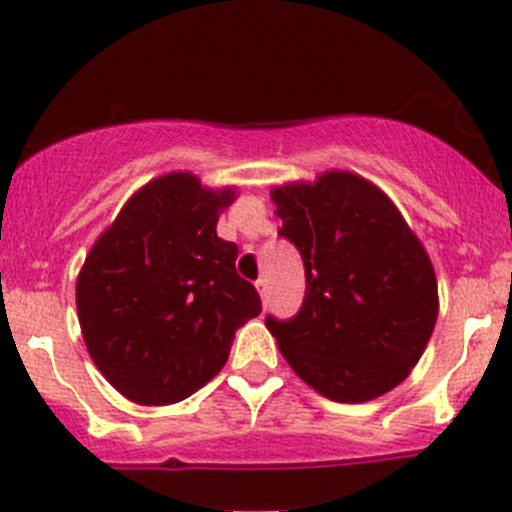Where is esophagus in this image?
Segmentation results:
<instances>
[{
  "label": "esophagus",
  "instance_id": "1",
  "mask_svg": "<svg viewBox=\"0 0 512 512\" xmlns=\"http://www.w3.org/2000/svg\"><path fill=\"white\" fill-rule=\"evenodd\" d=\"M256 291H258V296H261V301L266 303L268 301V281H266V278H258Z\"/></svg>",
  "mask_w": 512,
  "mask_h": 512
}]
</instances>
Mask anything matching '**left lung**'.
I'll list each match as a JSON object with an SVG mask.
<instances>
[{
    "instance_id": "8db88e82",
    "label": "left lung",
    "mask_w": 512,
    "mask_h": 512,
    "mask_svg": "<svg viewBox=\"0 0 512 512\" xmlns=\"http://www.w3.org/2000/svg\"><path fill=\"white\" fill-rule=\"evenodd\" d=\"M301 251L306 298L291 321L266 318L303 383L338 403H366L408 378L438 318V281L421 239L391 199L353 171L271 191Z\"/></svg>"
}]
</instances>
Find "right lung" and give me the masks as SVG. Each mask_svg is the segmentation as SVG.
I'll return each instance as SVG.
<instances>
[{
    "label": "right lung",
    "instance_id": "right-lung-1",
    "mask_svg": "<svg viewBox=\"0 0 512 512\" xmlns=\"http://www.w3.org/2000/svg\"><path fill=\"white\" fill-rule=\"evenodd\" d=\"M236 189L189 171L151 179L101 231L77 278L91 361L124 398L169 406L224 368L236 328L261 298L236 273L239 249L216 236Z\"/></svg>",
    "mask_w": 512,
    "mask_h": 512
}]
</instances>
